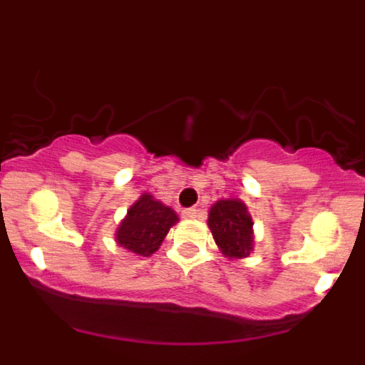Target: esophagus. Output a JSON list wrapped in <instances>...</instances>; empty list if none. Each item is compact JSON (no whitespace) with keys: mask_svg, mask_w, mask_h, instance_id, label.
<instances>
[{"mask_svg":"<svg viewBox=\"0 0 365 365\" xmlns=\"http://www.w3.org/2000/svg\"><path fill=\"white\" fill-rule=\"evenodd\" d=\"M197 214H199V212L195 210V208H186V210L182 212V217H185V219H195V217H197Z\"/></svg>","mask_w":365,"mask_h":365,"instance_id":"obj_1","label":"esophagus"}]
</instances>
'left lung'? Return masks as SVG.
I'll list each match as a JSON object with an SVG mask.
<instances>
[{"instance_id": "left-lung-1", "label": "left lung", "mask_w": 365, "mask_h": 365, "mask_svg": "<svg viewBox=\"0 0 365 365\" xmlns=\"http://www.w3.org/2000/svg\"><path fill=\"white\" fill-rule=\"evenodd\" d=\"M208 228L222 256L245 259L254 250V221L241 199H219L208 212Z\"/></svg>"}]
</instances>
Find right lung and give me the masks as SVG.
Masks as SVG:
<instances>
[{
	"label": "right lung",
	"mask_w": 365,
	"mask_h": 365,
	"mask_svg": "<svg viewBox=\"0 0 365 365\" xmlns=\"http://www.w3.org/2000/svg\"><path fill=\"white\" fill-rule=\"evenodd\" d=\"M177 221L179 217L170 206L163 205L151 193H143L118 222L115 241L128 252L148 257L159 250L164 237Z\"/></svg>",
	"instance_id": "obj_1"
}]
</instances>
